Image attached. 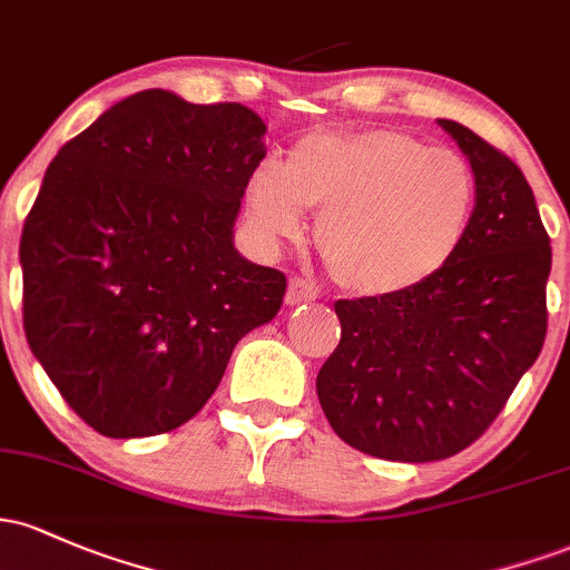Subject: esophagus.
I'll list each match as a JSON object with an SVG mask.
<instances>
[{
	"instance_id": "34e87169",
	"label": "esophagus",
	"mask_w": 570,
	"mask_h": 570,
	"mask_svg": "<svg viewBox=\"0 0 570 570\" xmlns=\"http://www.w3.org/2000/svg\"><path fill=\"white\" fill-rule=\"evenodd\" d=\"M316 286L305 278H292L289 289H286V305H299V303H311L316 299Z\"/></svg>"
}]
</instances>
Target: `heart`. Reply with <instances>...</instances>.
I'll list each match as a JSON object with an SVG mask.
<instances>
[{
  "instance_id": "heart-1",
  "label": "heart",
  "mask_w": 570,
  "mask_h": 570,
  "mask_svg": "<svg viewBox=\"0 0 570 570\" xmlns=\"http://www.w3.org/2000/svg\"><path fill=\"white\" fill-rule=\"evenodd\" d=\"M476 180L458 154L397 129L314 132L286 170L262 159L243 184V214L265 246L299 240L322 210L316 246L337 286L390 297L424 284L465 240Z\"/></svg>"
}]
</instances>
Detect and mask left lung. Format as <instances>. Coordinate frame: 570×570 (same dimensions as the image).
Wrapping results in <instances>:
<instances>
[{"instance_id":"8db88e82","label":"left lung","mask_w":570,"mask_h":570,"mask_svg":"<svg viewBox=\"0 0 570 570\" xmlns=\"http://www.w3.org/2000/svg\"><path fill=\"white\" fill-rule=\"evenodd\" d=\"M438 124L476 178L465 240L414 289L337 299L341 343L316 376L337 438L395 462L446 460L471 446L547 337L552 246L533 189L476 132Z\"/></svg>"}]
</instances>
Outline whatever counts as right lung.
Segmentation results:
<instances>
[{"mask_svg": "<svg viewBox=\"0 0 570 570\" xmlns=\"http://www.w3.org/2000/svg\"><path fill=\"white\" fill-rule=\"evenodd\" d=\"M265 121L146 89L59 148L21 235L23 330L61 397L108 438L180 428L286 275L235 248Z\"/></svg>", "mask_w": 570, "mask_h": 570, "instance_id": "obj_1", "label": "right lung"}]
</instances>
